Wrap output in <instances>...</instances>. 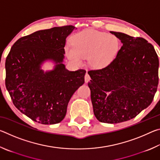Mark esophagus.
I'll use <instances>...</instances> for the list:
<instances>
[{
	"mask_svg": "<svg viewBox=\"0 0 160 160\" xmlns=\"http://www.w3.org/2000/svg\"><path fill=\"white\" fill-rule=\"evenodd\" d=\"M90 80H91L90 76V75H89V74L88 73V72H87V73L85 75V82H88Z\"/></svg>",
	"mask_w": 160,
	"mask_h": 160,
	"instance_id": "obj_1",
	"label": "esophagus"
}]
</instances>
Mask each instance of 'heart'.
<instances>
[{
    "label": "heart",
    "instance_id": "b5f03b06",
    "mask_svg": "<svg viewBox=\"0 0 160 160\" xmlns=\"http://www.w3.org/2000/svg\"><path fill=\"white\" fill-rule=\"evenodd\" d=\"M119 41L105 32L88 29L72 37V45H66L67 57L77 64L88 58L90 66L97 69L107 67L114 60L119 50Z\"/></svg>",
    "mask_w": 160,
    "mask_h": 160
}]
</instances>
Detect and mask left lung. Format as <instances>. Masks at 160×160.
<instances>
[{"label":"left lung","instance_id":"8db88e82","mask_svg":"<svg viewBox=\"0 0 160 160\" xmlns=\"http://www.w3.org/2000/svg\"><path fill=\"white\" fill-rule=\"evenodd\" d=\"M123 43L112 63L88 72L94 114L102 123L135 118L150 105L158 90L159 58L142 37L111 32Z\"/></svg>","mask_w":160,"mask_h":160}]
</instances>
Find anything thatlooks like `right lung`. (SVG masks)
Here are the masks:
<instances>
[{
	"mask_svg": "<svg viewBox=\"0 0 160 160\" xmlns=\"http://www.w3.org/2000/svg\"><path fill=\"white\" fill-rule=\"evenodd\" d=\"M75 28L56 27L21 37L5 60V86L13 104L36 122H61L72 94L85 82V70L69 71L62 63L66 39ZM48 59L57 65L44 74L40 67Z\"/></svg>",
	"mask_w": 160,
	"mask_h": 160,
	"instance_id": "1",
	"label": "right lung"
}]
</instances>
